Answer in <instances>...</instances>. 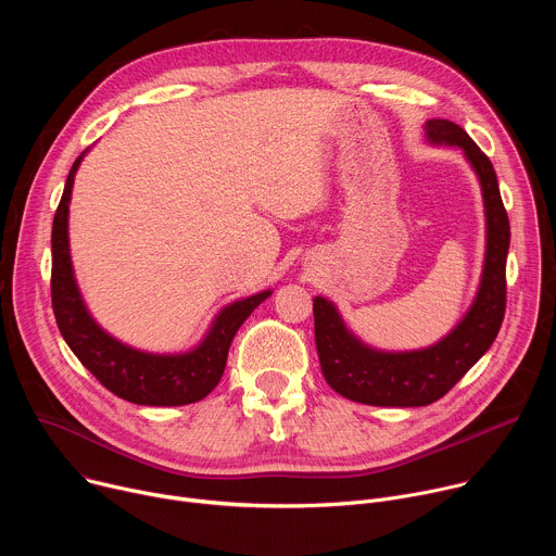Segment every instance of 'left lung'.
Returning a JSON list of instances; mask_svg holds the SVG:
<instances>
[{
    "label": "left lung",
    "instance_id": "1",
    "mask_svg": "<svg viewBox=\"0 0 556 556\" xmlns=\"http://www.w3.org/2000/svg\"><path fill=\"white\" fill-rule=\"evenodd\" d=\"M425 136L431 144L462 149L480 180L486 217L482 279L457 326L438 343L409 352H384L363 343L330 299L314 296V341L321 371L337 393L363 405L427 407L440 401L489 352L504 321L510 224L495 169L486 153L451 121H427Z\"/></svg>",
    "mask_w": 556,
    "mask_h": 556
}]
</instances>
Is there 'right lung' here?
<instances>
[{"label":"right lung","mask_w":556,"mask_h":556,"mask_svg":"<svg viewBox=\"0 0 556 556\" xmlns=\"http://www.w3.org/2000/svg\"><path fill=\"white\" fill-rule=\"evenodd\" d=\"M88 151L76 157L52 222V309L61 337L103 387L118 399L147 407H180L198 403L217 387L232 337L251 312L266 301L273 290L257 292L224 305L204 334L189 352L153 354L136 350L105 332L90 314L78 290L72 257L67 217L74 176Z\"/></svg>","instance_id":"obj_1"}]
</instances>
